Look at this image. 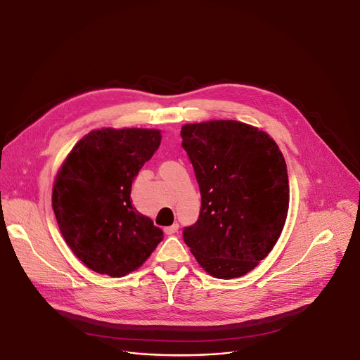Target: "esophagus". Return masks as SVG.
<instances>
[{"label":"esophagus","instance_id":"obj_1","mask_svg":"<svg viewBox=\"0 0 360 360\" xmlns=\"http://www.w3.org/2000/svg\"><path fill=\"white\" fill-rule=\"evenodd\" d=\"M178 229H179V224H178V223H174V224L169 226V227H165L163 231H165L167 236H171V234H175V233L178 231Z\"/></svg>","mask_w":360,"mask_h":360}]
</instances>
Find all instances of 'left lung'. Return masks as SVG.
I'll list each match as a JSON object with an SVG mask.
<instances>
[{
	"instance_id": "left-lung-1",
	"label": "left lung",
	"mask_w": 360,
	"mask_h": 360,
	"mask_svg": "<svg viewBox=\"0 0 360 360\" xmlns=\"http://www.w3.org/2000/svg\"><path fill=\"white\" fill-rule=\"evenodd\" d=\"M181 137L201 193L184 242L211 276H243L274 249L288 214L283 155L268 133L236 120L185 124Z\"/></svg>"
}]
</instances>
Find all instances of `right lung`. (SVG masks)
<instances>
[{
	"label": "right lung",
	"mask_w": 360,
	"mask_h": 360,
	"mask_svg": "<svg viewBox=\"0 0 360 360\" xmlns=\"http://www.w3.org/2000/svg\"><path fill=\"white\" fill-rule=\"evenodd\" d=\"M156 129H101L70 150L52 207L66 245L94 272L122 278L140 268L163 231L130 201L131 184L160 146Z\"/></svg>",
	"instance_id": "1"
}]
</instances>
